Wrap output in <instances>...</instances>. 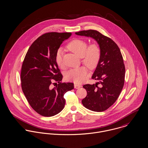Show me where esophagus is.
I'll list each match as a JSON object with an SVG mask.
<instances>
[{
    "mask_svg": "<svg viewBox=\"0 0 148 148\" xmlns=\"http://www.w3.org/2000/svg\"><path fill=\"white\" fill-rule=\"evenodd\" d=\"M74 87H75V89H79V88H81V85L75 84H74Z\"/></svg>",
    "mask_w": 148,
    "mask_h": 148,
    "instance_id": "1",
    "label": "esophagus"
}]
</instances>
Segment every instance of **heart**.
Listing matches in <instances>:
<instances>
[{
	"label": "heart",
	"instance_id": "1",
	"mask_svg": "<svg viewBox=\"0 0 148 148\" xmlns=\"http://www.w3.org/2000/svg\"><path fill=\"white\" fill-rule=\"evenodd\" d=\"M68 48L72 52L82 59V62L90 69H94L98 66L100 60L101 52L99 46L96 43H92L88 46L85 40L76 39L71 41L68 45ZM63 50L59 48L56 53L55 60L60 67L63 66L62 59ZM87 68L82 66L70 69L68 71L66 77L68 81L75 84H80L88 77Z\"/></svg>",
	"mask_w": 148,
	"mask_h": 148
}]
</instances>
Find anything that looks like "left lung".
<instances>
[{"mask_svg": "<svg viewBox=\"0 0 148 148\" xmlns=\"http://www.w3.org/2000/svg\"><path fill=\"white\" fill-rule=\"evenodd\" d=\"M75 34L93 38L101 49L100 60L92 77L98 82L83 86L87 95L82 103L90 110L103 111L115 102L124 86L125 66L121 50L114 41L97 30H82Z\"/></svg>", "mask_w": 148, "mask_h": 148, "instance_id": "1", "label": "left lung"}]
</instances>
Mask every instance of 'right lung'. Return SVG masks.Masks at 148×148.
Returning <instances> with one entry per match:
<instances>
[{
  "label": "right lung",
  "mask_w": 148,
  "mask_h": 148,
  "mask_svg": "<svg viewBox=\"0 0 148 148\" xmlns=\"http://www.w3.org/2000/svg\"><path fill=\"white\" fill-rule=\"evenodd\" d=\"M71 35L57 32L42 35L32 44L23 63V92L30 106L42 116L59 113L65 105L64 95L74 88L72 82H61L63 76L55 60L57 50ZM54 82H58L55 87L51 85Z\"/></svg>",
  "instance_id": "obj_1"
}]
</instances>
